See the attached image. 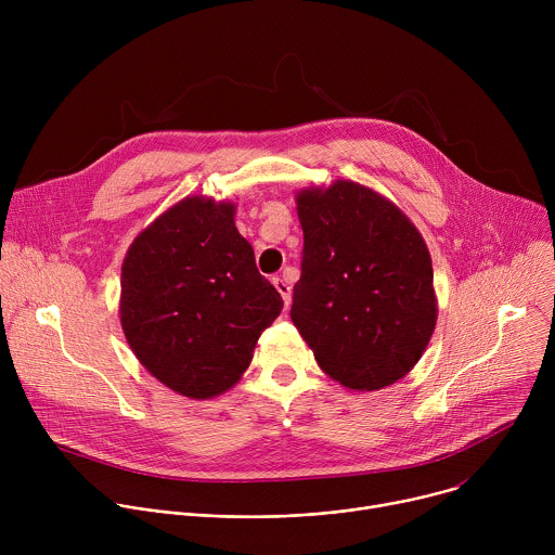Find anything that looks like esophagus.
Segmentation results:
<instances>
[{
	"label": "esophagus",
	"mask_w": 555,
	"mask_h": 555,
	"mask_svg": "<svg viewBox=\"0 0 555 555\" xmlns=\"http://www.w3.org/2000/svg\"><path fill=\"white\" fill-rule=\"evenodd\" d=\"M272 283L279 289V294L283 296V302H285V309H287L292 305V287H289V283L285 279H281V276H276Z\"/></svg>",
	"instance_id": "obj_1"
}]
</instances>
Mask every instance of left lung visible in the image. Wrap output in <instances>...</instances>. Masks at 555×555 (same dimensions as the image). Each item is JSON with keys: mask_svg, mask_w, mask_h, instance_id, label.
Segmentation results:
<instances>
[{"mask_svg": "<svg viewBox=\"0 0 555 555\" xmlns=\"http://www.w3.org/2000/svg\"><path fill=\"white\" fill-rule=\"evenodd\" d=\"M302 228L292 323L349 390H379L424 356L437 325L433 259L398 204L351 180L296 193Z\"/></svg>", "mask_w": 555, "mask_h": 555, "instance_id": "1", "label": "left lung"}]
</instances>
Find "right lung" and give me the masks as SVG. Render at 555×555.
I'll return each mask as SVG.
<instances>
[{"label":"right lung","mask_w":555,"mask_h":555,"mask_svg":"<svg viewBox=\"0 0 555 555\" xmlns=\"http://www.w3.org/2000/svg\"><path fill=\"white\" fill-rule=\"evenodd\" d=\"M230 199L191 195L131 242L120 274V325L140 364L191 400L242 379L257 340L283 309Z\"/></svg>","instance_id":"add662e5"}]
</instances>
